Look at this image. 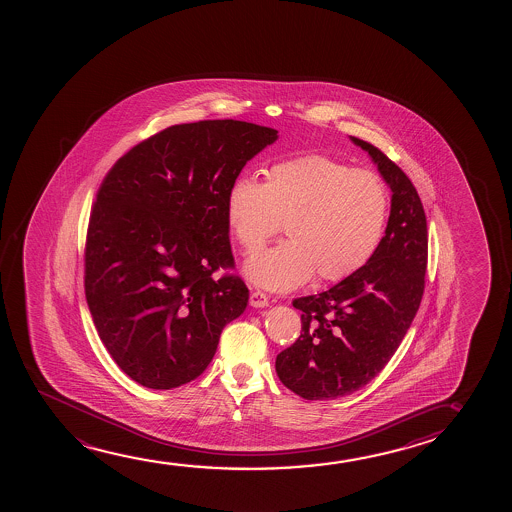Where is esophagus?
<instances>
[{"instance_id": "esophagus-1", "label": "esophagus", "mask_w": 512, "mask_h": 512, "mask_svg": "<svg viewBox=\"0 0 512 512\" xmlns=\"http://www.w3.org/2000/svg\"><path fill=\"white\" fill-rule=\"evenodd\" d=\"M250 304H252L253 308H266V306H269V299H267V295L264 292L255 290L250 295Z\"/></svg>"}]
</instances>
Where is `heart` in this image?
<instances>
[{"label": "heart", "mask_w": 512, "mask_h": 512, "mask_svg": "<svg viewBox=\"0 0 512 512\" xmlns=\"http://www.w3.org/2000/svg\"><path fill=\"white\" fill-rule=\"evenodd\" d=\"M388 203V189L372 171L311 154L276 162L264 183L238 176L227 190L225 217L248 255L285 224L288 241L245 264L253 285L283 292L313 274L336 283L357 273L383 238Z\"/></svg>", "instance_id": "b5f03b06"}]
</instances>
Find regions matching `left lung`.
Masks as SVG:
<instances>
[{"instance_id": "obj_1", "label": "left lung", "mask_w": 512, "mask_h": 512, "mask_svg": "<svg viewBox=\"0 0 512 512\" xmlns=\"http://www.w3.org/2000/svg\"><path fill=\"white\" fill-rule=\"evenodd\" d=\"M392 190L385 236L365 266L322 294L295 299L302 332L276 357L288 390L306 400L357 392L383 371L420 308L427 271V218L406 173L371 143L350 136Z\"/></svg>"}]
</instances>
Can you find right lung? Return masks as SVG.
Wrapping results in <instances>:
<instances>
[{
  "label": "right lung",
  "instance_id": "obj_1",
  "mask_svg": "<svg viewBox=\"0 0 512 512\" xmlns=\"http://www.w3.org/2000/svg\"><path fill=\"white\" fill-rule=\"evenodd\" d=\"M278 131L241 120L164 129L115 162L98 190L85 245V297L115 364L152 390L210 365L248 288L234 266L225 197Z\"/></svg>",
  "mask_w": 512,
  "mask_h": 512
}]
</instances>
